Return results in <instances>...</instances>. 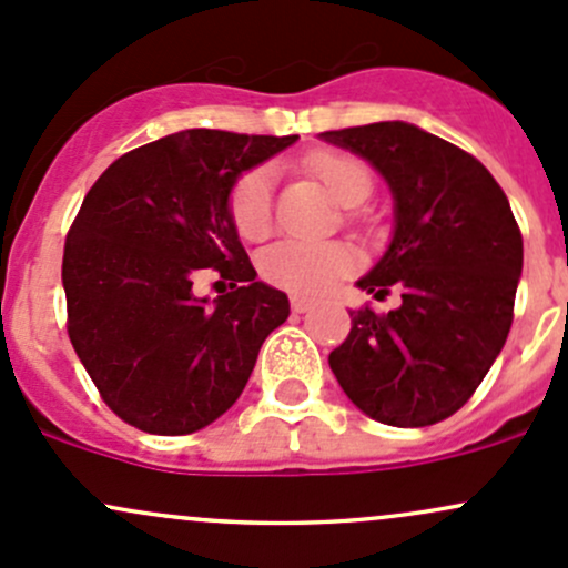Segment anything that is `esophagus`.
Instances as JSON below:
<instances>
[{
    "label": "esophagus",
    "instance_id": "34e87169",
    "mask_svg": "<svg viewBox=\"0 0 568 568\" xmlns=\"http://www.w3.org/2000/svg\"><path fill=\"white\" fill-rule=\"evenodd\" d=\"M290 303H292V311H295V314H306V311L314 308V301H308V297H301V295L292 297Z\"/></svg>",
    "mask_w": 568,
    "mask_h": 568
}]
</instances>
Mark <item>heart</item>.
Returning a JSON list of instances; mask_svg holds the SVG:
<instances>
[{
	"label": "heart",
	"mask_w": 568,
	"mask_h": 568,
	"mask_svg": "<svg viewBox=\"0 0 568 568\" xmlns=\"http://www.w3.org/2000/svg\"><path fill=\"white\" fill-rule=\"evenodd\" d=\"M308 170L325 184L331 197L344 209H355L365 203L374 192L371 170L355 156L346 154H314ZM235 230L248 241H260L267 235L273 222V173L257 168L243 175L230 197ZM355 252L344 243L333 241H286L273 243L260 257V271L265 282L282 286L295 295L316 297L327 292L338 278L355 271Z\"/></svg>",
	"instance_id": "1"
}]
</instances>
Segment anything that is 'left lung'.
Returning <instances> with one entry per match:
<instances>
[{"label": "left lung", "instance_id": "1", "mask_svg": "<svg viewBox=\"0 0 568 568\" xmlns=\"http://www.w3.org/2000/svg\"><path fill=\"white\" fill-rule=\"evenodd\" d=\"M363 156L389 186L387 252L357 286L376 301L400 286V306L349 311L331 352L341 389L395 428L442 423L466 404L501 355L523 273V235L487 168L406 121L322 132Z\"/></svg>", "mask_w": 568, "mask_h": 568}]
</instances>
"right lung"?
I'll return each instance as SVG.
<instances>
[{
	"label": "right lung",
	"mask_w": 568,
	"mask_h": 568,
	"mask_svg": "<svg viewBox=\"0 0 568 568\" xmlns=\"http://www.w3.org/2000/svg\"><path fill=\"white\" fill-rule=\"evenodd\" d=\"M295 140L184 130L124 154L89 189L64 243L67 331L124 423L186 436L241 398L290 301L257 282L230 194ZM203 266L234 292L194 296Z\"/></svg>",
	"instance_id": "right-lung-1"
}]
</instances>
